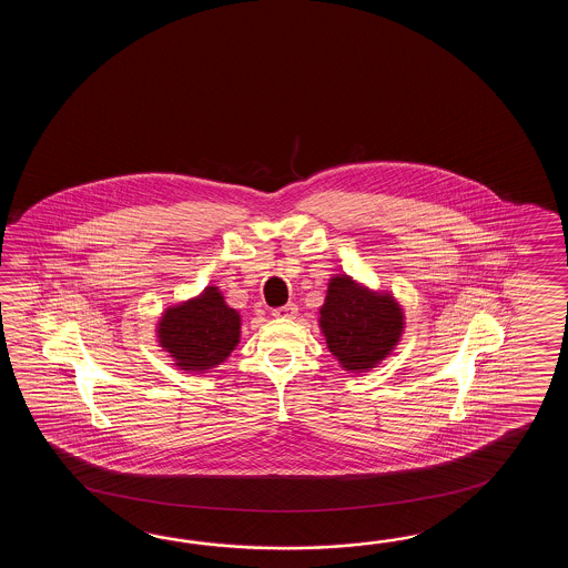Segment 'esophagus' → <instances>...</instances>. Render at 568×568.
Returning <instances> with one entry per match:
<instances>
[{"mask_svg":"<svg viewBox=\"0 0 568 568\" xmlns=\"http://www.w3.org/2000/svg\"><path fill=\"white\" fill-rule=\"evenodd\" d=\"M296 304L294 302H288V304H284V306H280V308H274L272 314L274 316H278V318H292V316H296Z\"/></svg>","mask_w":568,"mask_h":568,"instance_id":"obj_1","label":"esophagus"}]
</instances>
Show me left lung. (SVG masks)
<instances>
[{"label": "left lung", "mask_w": 568, "mask_h": 568, "mask_svg": "<svg viewBox=\"0 0 568 568\" xmlns=\"http://www.w3.org/2000/svg\"><path fill=\"white\" fill-rule=\"evenodd\" d=\"M326 347L351 372H367L398 345L404 316L389 294L362 288L349 276L328 282L321 308Z\"/></svg>", "instance_id": "left-lung-1"}]
</instances>
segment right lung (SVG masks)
<instances>
[{"mask_svg":"<svg viewBox=\"0 0 568 568\" xmlns=\"http://www.w3.org/2000/svg\"><path fill=\"white\" fill-rule=\"evenodd\" d=\"M240 314L221 292L209 286L201 296L169 308L158 323L160 345L186 372H205L230 357L240 343Z\"/></svg>","mask_w":568,"mask_h":568,"instance_id":"right-lung-1","label":"right lung"}]
</instances>
